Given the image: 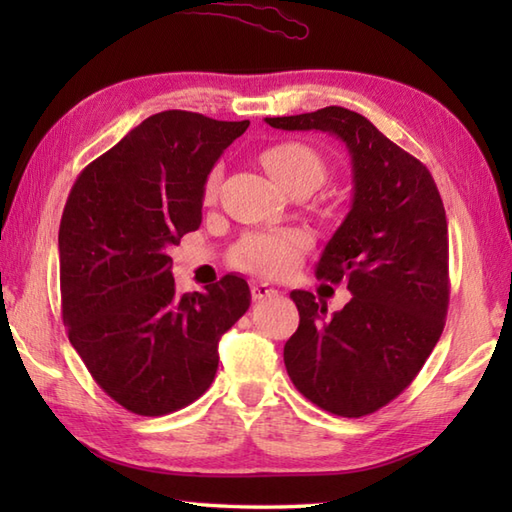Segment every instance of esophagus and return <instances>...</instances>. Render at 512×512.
<instances>
[{
	"label": "esophagus",
	"instance_id": "34e87169",
	"mask_svg": "<svg viewBox=\"0 0 512 512\" xmlns=\"http://www.w3.org/2000/svg\"><path fill=\"white\" fill-rule=\"evenodd\" d=\"M273 295H277V290L268 284H250V297H253V301H264Z\"/></svg>",
	"mask_w": 512,
	"mask_h": 512
}]
</instances>
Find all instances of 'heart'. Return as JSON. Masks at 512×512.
Here are the masks:
<instances>
[{"label":"heart","instance_id":"b5f03b06","mask_svg":"<svg viewBox=\"0 0 512 512\" xmlns=\"http://www.w3.org/2000/svg\"><path fill=\"white\" fill-rule=\"evenodd\" d=\"M264 169L270 173L286 193L310 195L328 180L330 167L317 149L286 140V143L270 145L262 151ZM222 165H215L206 173L202 184V200L213 204L222 187ZM308 248V237L301 231H275V233H248L235 244L231 262L235 268L248 270L264 277H281L299 264V257Z\"/></svg>","mask_w":512,"mask_h":512}]
</instances>
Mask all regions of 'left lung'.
<instances>
[{"label":"left lung","mask_w":512,"mask_h":512,"mask_svg":"<svg viewBox=\"0 0 512 512\" xmlns=\"http://www.w3.org/2000/svg\"><path fill=\"white\" fill-rule=\"evenodd\" d=\"M286 132L341 138L354 198L325 246L317 275L352 299L328 317L308 290H292L299 328L284 347L295 387L314 405L361 418L411 385L436 347L449 308L447 213L429 169L345 107L266 118Z\"/></svg>","instance_id":"obj_1"}]
</instances>
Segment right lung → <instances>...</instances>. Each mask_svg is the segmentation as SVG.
<instances>
[{
  "mask_svg": "<svg viewBox=\"0 0 512 512\" xmlns=\"http://www.w3.org/2000/svg\"><path fill=\"white\" fill-rule=\"evenodd\" d=\"M248 125L149 116L81 171L65 202L63 323L99 387L138 416L198 400L215 378L217 343L250 306L237 275L178 297L167 255L200 228L206 173Z\"/></svg>",
  "mask_w": 512,
  "mask_h": 512,
  "instance_id": "add662e5",
  "label": "right lung"
}]
</instances>
